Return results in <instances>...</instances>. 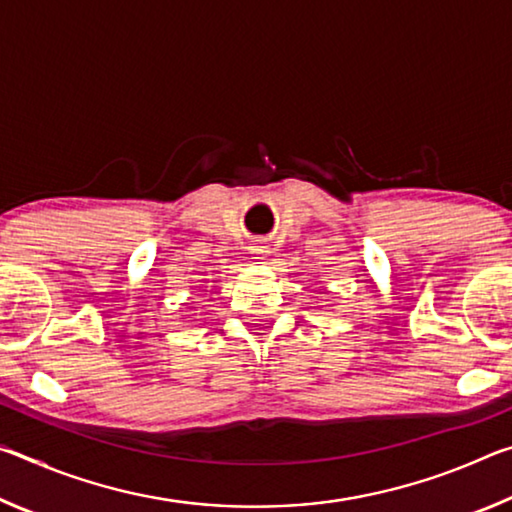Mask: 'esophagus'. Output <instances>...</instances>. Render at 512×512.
Returning <instances> with one entry per match:
<instances>
[{
  "label": "esophagus",
  "instance_id": "obj_1",
  "mask_svg": "<svg viewBox=\"0 0 512 512\" xmlns=\"http://www.w3.org/2000/svg\"><path fill=\"white\" fill-rule=\"evenodd\" d=\"M268 253H271V246L264 239H257L255 244H250V255H255L257 259H264Z\"/></svg>",
  "mask_w": 512,
  "mask_h": 512
}]
</instances>
